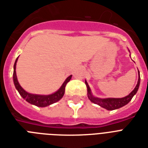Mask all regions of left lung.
<instances>
[{
  "label": "left lung",
  "mask_w": 148,
  "mask_h": 148,
  "mask_svg": "<svg viewBox=\"0 0 148 148\" xmlns=\"http://www.w3.org/2000/svg\"><path fill=\"white\" fill-rule=\"evenodd\" d=\"M140 74H139L138 84H137L135 88L127 96L124 97H121V98H98V97H95L91 94L90 87H89L88 82L86 81L85 84L87 86V88H88V97L92 103H96L97 105L101 106V107L105 108V109L108 110H113L118 109L120 108H122L123 106L126 105L127 103H128L131 101L132 97L134 96V95H136V93L138 92V88H139V86H140Z\"/></svg>",
  "instance_id": "1"
}]
</instances>
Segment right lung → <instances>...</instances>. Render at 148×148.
<instances>
[{
	"label": "right lung",
	"instance_id": "add662e5",
	"mask_svg": "<svg viewBox=\"0 0 148 148\" xmlns=\"http://www.w3.org/2000/svg\"><path fill=\"white\" fill-rule=\"evenodd\" d=\"M18 58L16 59L14 65V74H13V79H14V84L16 89L17 91L19 92L20 95L21 96L24 100H26L28 103L34 104V105L37 106V107H40V108H44V107H47L53 103H56L57 101L62 98L64 95L65 91V87L70 80L71 79L72 75L69 76L67 77L65 81L63 83L62 86L60 87V89L57 90L55 93H53L52 95H33V94H30L27 93V91L21 88V86L20 85L17 81V75H16V64H17V61Z\"/></svg>",
	"mask_w": 148,
	"mask_h": 148
}]
</instances>
